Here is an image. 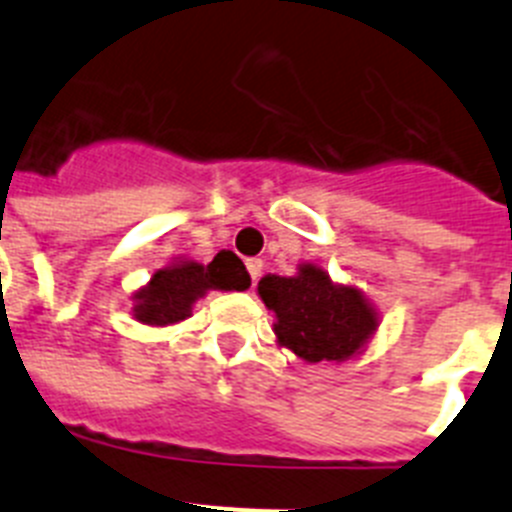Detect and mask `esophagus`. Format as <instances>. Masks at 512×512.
Wrapping results in <instances>:
<instances>
[{"instance_id": "esophagus-1", "label": "esophagus", "mask_w": 512, "mask_h": 512, "mask_svg": "<svg viewBox=\"0 0 512 512\" xmlns=\"http://www.w3.org/2000/svg\"><path fill=\"white\" fill-rule=\"evenodd\" d=\"M261 266H264V261L261 259H246V269H248V274H251L253 284H256V279L261 277Z\"/></svg>"}]
</instances>
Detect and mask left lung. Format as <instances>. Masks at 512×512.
<instances>
[{"label":"left lung","instance_id":"obj_1","mask_svg":"<svg viewBox=\"0 0 512 512\" xmlns=\"http://www.w3.org/2000/svg\"><path fill=\"white\" fill-rule=\"evenodd\" d=\"M274 312L279 348L305 364H343L372 341L379 328L374 302L356 284H338L318 264L297 266L295 277L266 274L256 287Z\"/></svg>","mask_w":512,"mask_h":512}]
</instances>
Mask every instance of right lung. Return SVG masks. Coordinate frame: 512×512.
<instances>
[{"label": "right lung", "instance_id": "right-lung-1", "mask_svg": "<svg viewBox=\"0 0 512 512\" xmlns=\"http://www.w3.org/2000/svg\"><path fill=\"white\" fill-rule=\"evenodd\" d=\"M251 287L243 261L233 251H220L210 264L176 256L164 269H156L148 284L133 292V318L151 328L182 323L192 318L194 302L207 292H241Z\"/></svg>", "mask_w": 512, "mask_h": 512}]
</instances>
